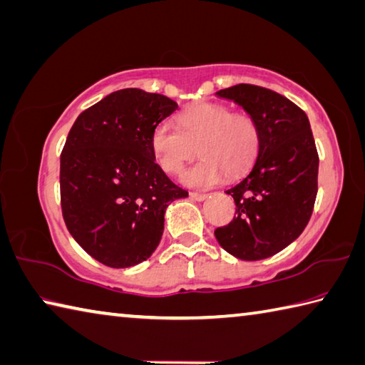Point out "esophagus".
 <instances>
[{
	"label": "esophagus",
	"mask_w": 365,
	"mask_h": 365,
	"mask_svg": "<svg viewBox=\"0 0 365 365\" xmlns=\"http://www.w3.org/2000/svg\"><path fill=\"white\" fill-rule=\"evenodd\" d=\"M190 196H191V200H195V201H200V202H202V201H205L207 200V195H201V193H190Z\"/></svg>",
	"instance_id": "esophagus-1"
}]
</instances>
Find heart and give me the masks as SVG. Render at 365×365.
Instances as JSON below:
<instances>
[{"instance_id":"obj_1","label":"heart","mask_w":365,"mask_h":365,"mask_svg":"<svg viewBox=\"0 0 365 365\" xmlns=\"http://www.w3.org/2000/svg\"><path fill=\"white\" fill-rule=\"evenodd\" d=\"M180 129L161 124L151 134V151L168 174L177 175L196 153L202 156L182 177L191 188H210L225 174L242 175L255 161L260 147L257 123L244 113H233L217 103H201L178 118Z\"/></svg>"}]
</instances>
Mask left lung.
I'll use <instances>...</instances> for the list:
<instances>
[{
	"label": "left lung",
	"instance_id": "1",
	"mask_svg": "<svg viewBox=\"0 0 365 365\" xmlns=\"http://www.w3.org/2000/svg\"><path fill=\"white\" fill-rule=\"evenodd\" d=\"M215 96L240 105L260 132L250 172L225 191L236 215L215 237L240 260H263L292 244L313 214L319 170L313 132L304 111L277 92L237 84Z\"/></svg>",
	"mask_w": 365,
	"mask_h": 365
}]
</instances>
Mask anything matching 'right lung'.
<instances>
[{
  "instance_id": "right-lung-1",
  "label": "right lung",
  "mask_w": 365,
  "mask_h": 365,
  "mask_svg": "<svg viewBox=\"0 0 365 365\" xmlns=\"http://www.w3.org/2000/svg\"><path fill=\"white\" fill-rule=\"evenodd\" d=\"M178 105L123 89L83 111L61 156V201L70 235L111 268H129L160 246L169 204L188 193L169 180L151 134Z\"/></svg>"
}]
</instances>
